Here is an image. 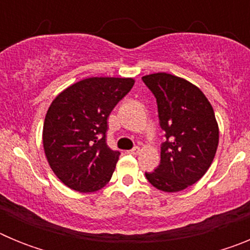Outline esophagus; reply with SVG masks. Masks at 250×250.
<instances>
[{
	"label": "esophagus",
	"mask_w": 250,
	"mask_h": 250,
	"mask_svg": "<svg viewBox=\"0 0 250 250\" xmlns=\"http://www.w3.org/2000/svg\"><path fill=\"white\" fill-rule=\"evenodd\" d=\"M129 154H131V155H138L139 152H140V147L139 146H135L134 147V149H131V150H129Z\"/></svg>",
	"instance_id": "esophagus-1"
}]
</instances>
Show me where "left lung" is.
Instances as JSON below:
<instances>
[{
	"label": "left lung",
	"instance_id": "obj_1",
	"mask_svg": "<svg viewBox=\"0 0 250 250\" xmlns=\"http://www.w3.org/2000/svg\"><path fill=\"white\" fill-rule=\"evenodd\" d=\"M156 98L161 129L160 164L145 176L152 187L176 193L195 184L211 165L219 143L213 106L202 90L167 72L143 76Z\"/></svg>",
	"mask_w": 250,
	"mask_h": 250
}]
</instances>
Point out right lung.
Listing matches in <instances>:
<instances>
[{"mask_svg": "<svg viewBox=\"0 0 250 250\" xmlns=\"http://www.w3.org/2000/svg\"><path fill=\"white\" fill-rule=\"evenodd\" d=\"M134 83L131 77H87L51 103L43 123V150L66 187L92 193L110 182L120 152L106 144L107 118Z\"/></svg>", "mask_w": 250, "mask_h": 250, "instance_id": "1", "label": "right lung"}]
</instances>
